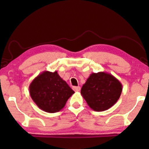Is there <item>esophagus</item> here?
<instances>
[{"instance_id":"esophagus-1","label":"esophagus","mask_w":149,"mask_h":149,"mask_svg":"<svg viewBox=\"0 0 149 149\" xmlns=\"http://www.w3.org/2000/svg\"><path fill=\"white\" fill-rule=\"evenodd\" d=\"M72 89H73V90L74 91L78 92V91H79L80 90H81V87H73Z\"/></svg>"}]
</instances>
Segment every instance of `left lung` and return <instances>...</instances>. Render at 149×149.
<instances>
[{
  "label": "left lung",
  "instance_id": "left-lung-1",
  "mask_svg": "<svg viewBox=\"0 0 149 149\" xmlns=\"http://www.w3.org/2000/svg\"><path fill=\"white\" fill-rule=\"evenodd\" d=\"M122 85L109 73H91L81 88V93L89 106L96 111L110 108L119 100Z\"/></svg>",
  "mask_w": 149,
  "mask_h": 149
}]
</instances>
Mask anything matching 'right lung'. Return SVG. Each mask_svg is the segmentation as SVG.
Here are the masks:
<instances>
[{"instance_id": "right-lung-1", "label": "right lung", "mask_w": 149, "mask_h": 149, "mask_svg": "<svg viewBox=\"0 0 149 149\" xmlns=\"http://www.w3.org/2000/svg\"><path fill=\"white\" fill-rule=\"evenodd\" d=\"M29 89L30 96L39 108L48 113L61 110L74 93L57 71L40 73L32 81Z\"/></svg>"}]
</instances>
